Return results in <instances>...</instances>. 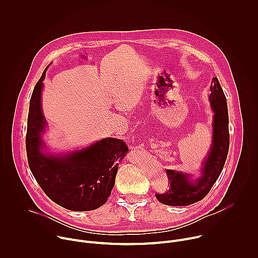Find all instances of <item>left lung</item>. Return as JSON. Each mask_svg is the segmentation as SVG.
Masks as SVG:
<instances>
[{
    "label": "left lung",
    "instance_id": "8db88e82",
    "mask_svg": "<svg viewBox=\"0 0 258 258\" xmlns=\"http://www.w3.org/2000/svg\"><path fill=\"white\" fill-rule=\"evenodd\" d=\"M209 101L214 114L213 140L211 151L205 160L202 176L195 183L189 180V175L171 169L166 170L169 189L155 196L162 204L169 206H186L202 200L211 190L214 182L222 172L227 160L230 133L228 105L224 91L217 78H213L210 86Z\"/></svg>",
    "mask_w": 258,
    "mask_h": 258
}]
</instances>
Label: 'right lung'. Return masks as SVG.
I'll return each mask as SVG.
<instances>
[{
    "mask_svg": "<svg viewBox=\"0 0 258 258\" xmlns=\"http://www.w3.org/2000/svg\"><path fill=\"white\" fill-rule=\"evenodd\" d=\"M46 70L36 83L29 103L25 138L28 165L45 194L58 205L73 211H88L106 203L115 183L118 162L127 146L122 140L106 138L64 157L41 152V133L46 120L41 93Z\"/></svg>",
    "mask_w": 258,
    "mask_h": 258,
    "instance_id": "1",
    "label": "right lung"
}]
</instances>
